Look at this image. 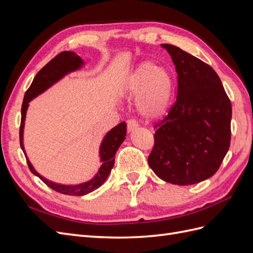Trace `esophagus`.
<instances>
[{
    "mask_svg": "<svg viewBox=\"0 0 253 253\" xmlns=\"http://www.w3.org/2000/svg\"><path fill=\"white\" fill-rule=\"evenodd\" d=\"M138 127V122H137L135 119H129L127 120V132L131 133Z\"/></svg>",
    "mask_w": 253,
    "mask_h": 253,
    "instance_id": "34e87169",
    "label": "esophagus"
}]
</instances>
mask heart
<instances>
[{
  "label": "heart",
  "mask_w": 253,
  "mask_h": 253,
  "mask_svg": "<svg viewBox=\"0 0 253 253\" xmlns=\"http://www.w3.org/2000/svg\"><path fill=\"white\" fill-rule=\"evenodd\" d=\"M174 85L173 75L167 67L143 61L126 76L120 95L128 100L136 98V109L141 118L155 122L169 113Z\"/></svg>",
  "instance_id": "b5f03b06"
}]
</instances>
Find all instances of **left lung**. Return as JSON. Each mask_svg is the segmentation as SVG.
Listing matches in <instances>:
<instances>
[{"mask_svg":"<svg viewBox=\"0 0 253 253\" xmlns=\"http://www.w3.org/2000/svg\"><path fill=\"white\" fill-rule=\"evenodd\" d=\"M177 73L176 102L154 134V148L148 158L160 179L188 186L216 173L230 147L231 102L213 68L171 44Z\"/></svg>","mask_w":253,"mask_h":253,"instance_id":"8db88e82","label":"left lung"}]
</instances>
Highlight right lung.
<instances>
[{
	"label": "right lung",
	"mask_w": 253,
	"mask_h": 253,
	"mask_svg": "<svg viewBox=\"0 0 253 253\" xmlns=\"http://www.w3.org/2000/svg\"><path fill=\"white\" fill-rule=\"evenodd\" d=\"M84 65V61L74 51H63L60 52L52 60L45 65L42 70L36 75V77L32 83V85L26 90L24 100L22 104V118H21V126H20V145L21 149L24 152L26 156L27 165L29 170L36 176H38L44 183L51 188L52 190L57 191L59 193L73 195V196H82L93 192L94 190L98 189L103 185V182L109 177V175L114 167L115 163V155L119 149L121 143L125 141L126 135V122H121L111 131L106 133L101 141L100 148H99V156H100L101 166L98 169V172L93 178L88 181L78 183V185H62V183L53 182L44 176L38 173L32 163L26 155L24 143H23V134H24V126H25V118L26 112L29 106V102L44 93L45 90L48 89L53 84L57 83L59 80L62 79L64 76L72 72H76L80 70Z\"/></svg>",
	"instance_id": "add662e5"
}]
</instances>
